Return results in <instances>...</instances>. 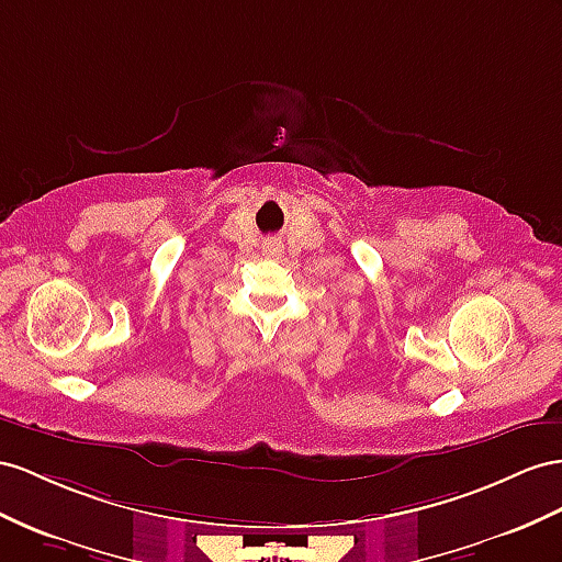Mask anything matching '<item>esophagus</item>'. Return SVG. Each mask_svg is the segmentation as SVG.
<instances>
[{"instance_id": "34e87169", "label": "esophagus", "mask_w": 562, "mask_h": 562, "mask_svg": "<svg viewBox=\"0 0 562 562\" xmlns=\"http://www.w3.org/2000/svg\"><path fill=\"white\" fill-rule=\"evenodd\" d=\"M261 249H263V254H266V256H280V254L284 251L282 241H278V239H266Z\"/></svg>"}]
</instances>
